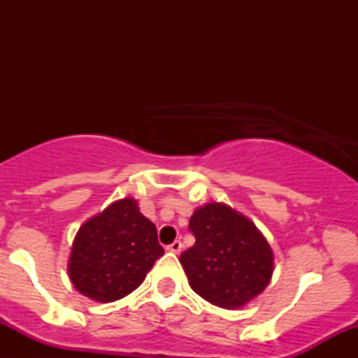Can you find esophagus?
<instances>
[{"label": "esophagus", "instance_id": "esophagus-1", "mask_svg": "<svg viewBox=\"0 0 358 358\" xmlns=\"http://www.w3.org/2000/svg\"><path fill=\"white\" fill-rule=\"evenodd\" d=\"M166 249L170 250V252H175V254H178L180 250H182V242H180V241H175V242H171V244L168 245Z\"/></svg>", "mask_w": 358, "mask_h": 358}]
</instances>
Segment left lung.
<instances>
[{
    "instance_id": "1",
    "label": "left lung",
    "mask_w": 358,
    "mask_h": 358,
    "mask_svg": "<svg viewBox=\"0 0 358 358\" xmlns=\"http://www.w3.org/2000/svg\"><path fill=\"white\" fill-rule=\"evenodd\" d=\"M195 245L180 256L188 282L212 305L234 310L257 298L269 285L274 254L261 231L225 203L210 202L193 212Z\"/></svg>"
}]
</instances>
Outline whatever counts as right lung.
Here are the masks:
<instances>
[{
  "mask_svg": "<svg viewBox=\"0 0 358 358\" xmlns=\"http://www.w3.org/2000/svg\"><path fill=\"white\" fill-rule=\"evenodd\" d=\"M163 254L153 222L139 212L136 200L121 199L80 225L69 257V278L84 296L116 301L145 281Z\"/></svg>",
  "mask_w": 358,
  "mask_h": 358,
  "instance_id": "obj_1",
  "label": "right lung"
}]
</instances>
